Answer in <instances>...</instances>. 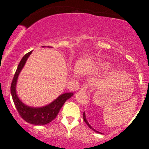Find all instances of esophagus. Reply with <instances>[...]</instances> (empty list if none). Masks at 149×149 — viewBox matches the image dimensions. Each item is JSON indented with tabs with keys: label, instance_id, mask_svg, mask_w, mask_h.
<instances>
[{
	"label": "esophagus",
	"instance_id": "esophagus-1",
	"mask_svg": "<svg viewBox=\"0 0 149 149\" xmlns=\"http://www.w3.org/2000/svg\"><path fill=\"white\" fill-rule=\"evenodd\" d=\"M88 88V84H82V85H81L80 89H81V91H84V92H85V91H86L87 88Z\"/></svg>",
	"mask_w": 149,
	"mask_h": 149
}]
</instances>
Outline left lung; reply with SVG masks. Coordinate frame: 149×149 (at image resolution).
Wrapping results in <instances>:
<instances>
[{
    "label": "left lung",
    "instance_id": "1",
    "mask_svg": "<svg viewBox=\"0 0 149 149\" xmlns=\"http://www.w3.org/2000/svg\"><path fill=\"white\" fill-rule=\"evenodd\" d=\"M83 118H84V122H85V123H86V124H87V125H88V127H90V128H91V129H92V130H94V131L97 132V133H100V132L97 131V130H94V128H92V127H91V125H89V124H88V122H87V120H86V116H85V114H84V115H83Z\"/></svg>",
    "mask_w": 149,
    "mask_h": 149
}]
</instances>
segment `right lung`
<instances>
[{"instance_id": "1", "label": "right lung", "mask_w": 149, "mask_h": 149, "mask_svg": "<svg viewBox=\"0 0 149 149\" xmlns=\"http://www.w3.org/2000/svg\"><path fill=\"white\" fill-rule=\"evenodd\" d=\"M31 52L32 51H30L29 52L26 53L21 60L13 76V80H12L11 85H10V92H11L12 98H13L16 109H17L18 113L19 114L21 118L29 123L37 125H42L47 124L53 120L57 117L60 109L65 102L66 100L70 98L73 95V93H65L63 94H61L55 101L43 107L34 108L24 104L16 95V84L18 76L22 69L23 68L28 57L29 56Z\"/></svg>"}]
</instances>
